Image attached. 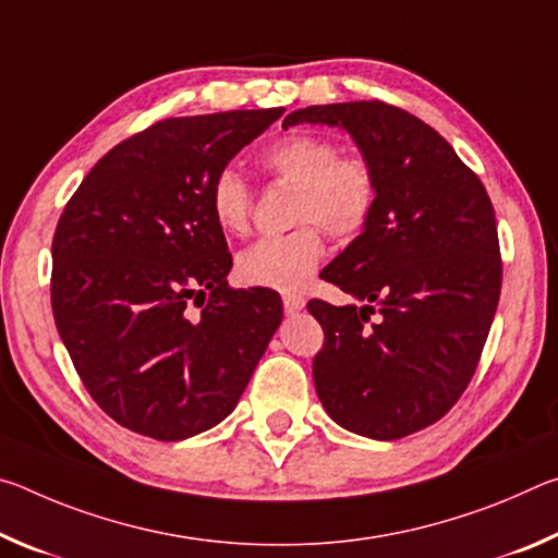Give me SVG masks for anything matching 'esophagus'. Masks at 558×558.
<instances>
[{
	"instance_id": "esophagus-1",
	"label": "esophagus",
	"mask_w": 558,
	"mask_h": 558,
	"mask_svg": "<svg viewBox=\"0 0 558 558\" xmlns=\"http://www.w3.org/2000/svg\"><path fill=\"white\" fill-rule=\"evenodd\" d=\"M282 307H286L288 315H295V313H300L302 307H305V298H302V295H286V298H282Z\"/></svg>"
}]
</instances>
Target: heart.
<instances>
[{"label":"heart","mask_w":558,"mask_h":558,"mask_svg":"<svg viewBox=\"0 0 558 558\" xmlns=\"http://www.w3.org/2000/svg\"><path fill=\"white\" fill-rule=\"evenodd\" d=\"M260 165L295 184L292 223L282 235L253 243L239 256V276L256 288L278 292L302 290L325 256L323 229L337 241L362 235L379 206V174L364 155L342 153L332 137L292 132L260 153ZM214 221L226 233L245 235L253 223V192L235 169L226 167L209 189Z\"/></svg>","instance_id":"1"}]
</instances>
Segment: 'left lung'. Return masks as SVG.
Instances as JSON below:
<instances>
[{"label":"left lung","instance_id":"left-lung-1","mask_svg":"<svg viewBox=\"0 0 558 558\" xmlns=\"http://www.w3.org/2000/svg\"><path fill=\"white\" fill-rule=\"evenodd\" d=\"M298 122L347 130L381 184L369 229L323 270L362 307L307 302L325 332L315 389L342 428L399 440L440 421L477 369L502 290L493 202L446 137L389 102L310 106L282 128Z\"/></svg>","mask_w":558,"mask_h":558}]
</instances>
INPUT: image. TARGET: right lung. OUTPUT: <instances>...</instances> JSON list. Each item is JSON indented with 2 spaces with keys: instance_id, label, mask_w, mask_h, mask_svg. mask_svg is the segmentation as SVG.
<instances>
[{
  "instance_id": "obj_1",
  "label": "right lung",
  "mask_w": 558,
  "mask_h": 558,
  "mask_svg": "<svg viewBox=\"0 0 558 558\" xmlns=\"http://www.w3.org/2000/svg\"><path fill=\"white\" fill-rule=\"evenodd\" d=\"M282 108L167 118L102 155L51 243V310L83 386L122 428L184 440L229 415L282 319L233 290L214 177Z\"/></svg>"
}]
</instances>
